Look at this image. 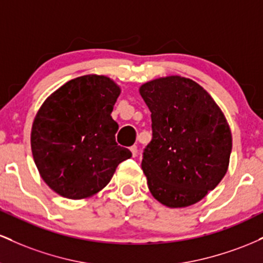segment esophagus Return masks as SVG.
Returning a JSON list of instances; mask_svg holds the SVG:
<instances>
[{
	"instance_id": "1",
	"label": "esophagus",
	"mask_w": 263,
	"mask_h": 263,
	"mask_svg": "<svg viewBox=\"0 0 263 263\" xmlns=\"http://www.w3.org/2000/svg\"><path fill=\"white\" fill-rule=\"evenodd\" d=\"M129 151H131V152H132V156H134V157H136V156H137V146H135V144H134V146H131V147H129Z\"/></svg>"
}]
</instances>
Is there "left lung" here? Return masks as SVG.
<instances>
[{
    "mask_svg": "<svg viewBox=\"0 0 263 263\" xmlns=\"http://www.w3.org/2000/svg\"><path fill=\"white\" fill-rule=\"evenodd\" d=\"M140 93L152 112V140L142 153L151 193L170 208L198 203L228 171L232 140L224 114L186 78L152 80Z\"/></svg>",
    "mask_w": 263,
    "mask_h": 263,
    "instance_id": "left-lung-1",
    "label": "left lung"
}]
</instances>
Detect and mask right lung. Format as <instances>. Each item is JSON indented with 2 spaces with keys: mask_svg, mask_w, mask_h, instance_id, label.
Instances as JSON below:
<instances>
[{
  "mask_svg": "<svg viewBox=\"0 0 263 263\" xmlns=\"http://www.w3.org/2000/svg\"><path fill=\"white\" fill-rule=\"evenodd\" d=\"M120 87L106 77L84 75L59 87L39 108L31 146L39 173L59 195L83 199L107 185L132 156L117 144L111 117Z\"/></svg>",
  "mask_w": 263,
  "mask_h": 263,
  "instance_id": "add662e5",
  "label": "right lung"
}]
</instances>
